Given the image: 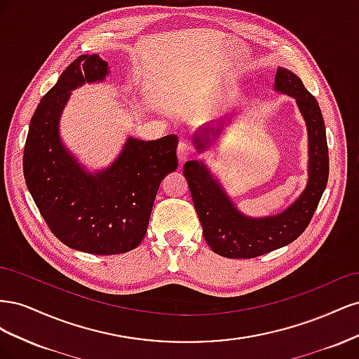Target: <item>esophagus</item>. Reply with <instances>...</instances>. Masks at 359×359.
Listing matches in <instances>:
<instances>
[{
	"mask_svg": "<svg viewBox=\"0 0 359 359\" xmlns=\"http://www.w3.org/2000/svg\"><path fill=\"white\" fill-rule=\"evenodd\" d=\"M193 154V148H191V145L190 144H187V142H180L178 144V148H177V156H178V160L182 163V161H186L190 156Z\"/></svg>",
	"mask_w": 359,
	"mask_h": 359,
	"instance_id": "obj_1",
	"label": "esophagus"
}]
</instances>
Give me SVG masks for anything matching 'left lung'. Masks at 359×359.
Listing matches in <instances>:
<instances>
[{"instance_id":"left-lung-1","label":"left lung","mask_w":359,"mask_h":359,"mask_svg":"<svg viewBox=\"0 0 359 359\" xmlns=\"http://www.w3.org/2000/svg\"><path fill=\"white\" fill-rule=\"evenodd\" d=\"M274 91L295 99L309 135L307 186L287 208L274 215H245L236 208L219 178L214 177L205 161L190 160L184 165V177L189 182L205 241L214 253L223 257H257L295 241L306 231L327 189L330 157L319 103L306 90L298 76L285 67L277 69ZM233 116L235 112H231L220 121L201 127L193 135L191 140L199 153H203L219 140Z\"/></svg>"}]
</instances>
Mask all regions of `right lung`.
<instances>
[{
  "label": "right lung",
  "instance_id": "add662e5",
  "mask_svg": "<svg viewBox=\"0 0 359 359\" xmlns=\"http://www.w3.org/2000/svg\"><path fill=\"white\" fill-rule=\"evenodd\" d=\"M109 66L97 53L64 70L31 118L24 177L43 219L58 240L79 252L121 255L142 243L161 180L178 168V136H128L118 157L88 170L64 145L60 119L72 91L103 82Z\"/></svg>",
  "mask_w": 359,
  "mask_h": 359
}]
</instances>
